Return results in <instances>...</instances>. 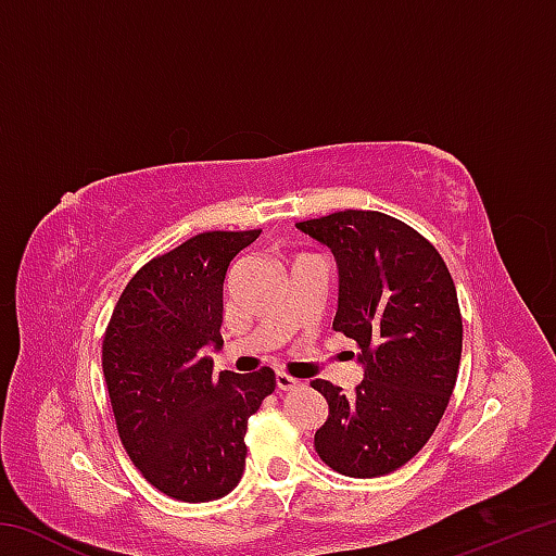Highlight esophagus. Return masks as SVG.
<instances>
[{"label":"esophagus","mask_w":556,"mask_h":556,"mask_svg":"<svg viewBox=\"0 0 556 556\" xmlns=\"http://www.w3.org/2000/svg\"><path fill=\"white\" fill-rule=\"evenodd\" d=\"M296 384H299V380L291 378V375L277 372V388H279V390H291V388H296Z\"/></svg>","instance_id":"obj_1"}]
</instances>
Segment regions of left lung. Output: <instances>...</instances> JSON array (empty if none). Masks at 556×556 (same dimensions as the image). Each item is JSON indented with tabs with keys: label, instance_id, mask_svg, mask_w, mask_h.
<instances>
[{
	"label": "left lung",
	"instance_id": "8db88e82",
	"mask_svg": "<svg viewBox=\"0 0 556 556\" xmlns=\"http://www.w3.org/2000/svg\"><path fill=\"white\" fill-rule=\"evenodd\" d=\"M296 228L333 252V328L357 343L363 365L351 394L312 382L328 402L314 446L343 476L392 473L434 434L454 392L464 343L454 279L434 244L378 211H338Z\"/></svg>",
	"mask_w": 556,
	"mask_h": 556
}]
</instances>
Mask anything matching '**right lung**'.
Returning <instances> with one entry per match:
<instances>
[{
	"mask_svg": "<svg viewBox=\"0 0 556 556\" xmlns=\"http://www.w3.org/2000/svg\"><path fill=\"white\" fill-rule=\"evenodd\" d=\"M260 230L201 232L137 271L102 341V375L122 446L156 491L184 503L228 495L244 470V431L275 372L223 370V281Z\"/></svg>",
	"mask_w": 556,
	"mask_h": 556,
	"instance_id": "add662e5",
	"label": "right lung"
}]
</instances>
